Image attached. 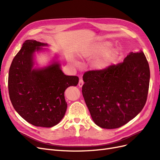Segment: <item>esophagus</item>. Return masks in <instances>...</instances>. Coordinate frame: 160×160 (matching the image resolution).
<instances>
[{
	"mask_svg": "<svg viewBox=\"0 0 160 160\" xmlns=\"http://www.w3.org/2000/svg\"><path fill=\"white\" fill-rule=\"evenodd\" d=\"M83 83H84V82H83V79H79V83H78V85L80 87V88H81V87L83 85Z\"/></svg>",
	"mask_w": 160,
	"mask_h": 160,
	"instance_id": "obj_1",
	"label": "esophagus"
}]
</instances>
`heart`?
<instances>
[{"label": "heart", "mask_w": 160, "mask_h": 160, "mask_svg": "<svg viewBox=\"0 0 160 160\" xmlns=\"http://www.w3.org/2000/svg\"><path fill=\"white\" fill-rule=\"evenodd\" d=\"M112 45L109 41H101L95 43L85 49L82 52V57L85 58H96L93 62L95 70L103 71L113 63L118 55V51L114 48H110Z\"/></svg>", "instance_id": "b5f03b06"}]
</instances>
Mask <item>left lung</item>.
I'll use <instances>...</instances> for the list:
<instances>
[{
    "mask_svg": "<svg viewBox=\"0 0 160 160\" xmlns=\"http://www.w3.org/2000/svg\"><path fill=\"white\" fill-rule=\"evenodd\" d=\"M149 78L142 51L130 52L122 62L105 70L85 72L82 93L95 123L115 129L133 119L146 103Z\"/></svg>",
    "mask_w": 160,
    "mask_h": 160,
    "instance_id": "1",
    "label": "left lung"
}]
</instances>
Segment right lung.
<instances>
[{
	"label": "right lung",
	"instance_id": "1",
	"mask_svg": "<svg viewBox=\"0 0 160 160\" xmlns=\"http://www.w3.org/2000/svg\"><path fill=\"white\" fill-rule=\"evenodd\" d=\"M47 44L27 40L14 57L9 69L8 88L13 108L35 126L51 128L64 117L67 104L65 91L79 83L77 76L65 75L54 61L42 69H33V55Z\"/></svg>",
	"mask_w": 160,
	"mask_h": 160
}]
</instances>
